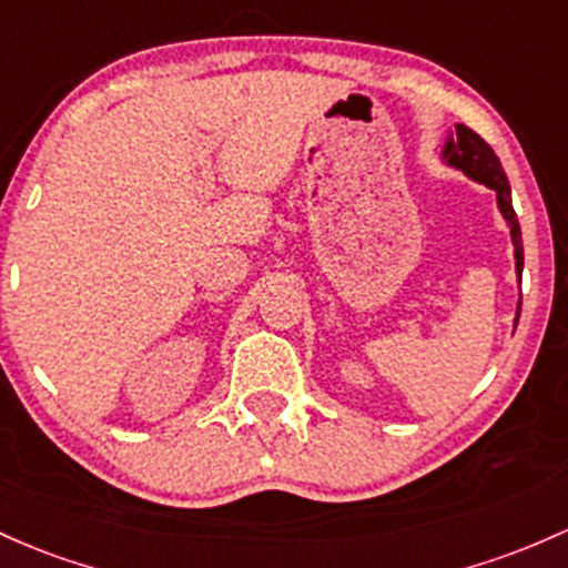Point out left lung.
Returning <instances> with one entry per match:
<instances>
[{
    "instance_id": "1",
    "label": "left lung",
    "mask_w": 568,
    "mask_h": 568,
    "mask_svg": "<svg viewBox=\"0 0 568 568\" xmlns=\"http://www.w3.org/2000/svg\"><path fill=\"white\" fill-rule=\"evenodd\" d=\"M444 160H447L453 168L463 170L468 179L479 181V184L496 189L498 209H501L504 219L511 227V243H515V260H517V276L523 273V237H520V222H517V213L511 209V192L509 181H506V173L498 162L496 151L481 140L477 132L468 130L466 124L455 126V138L447 140L444 145Z\"/></svg>"
}]
</instances>
